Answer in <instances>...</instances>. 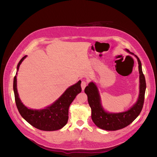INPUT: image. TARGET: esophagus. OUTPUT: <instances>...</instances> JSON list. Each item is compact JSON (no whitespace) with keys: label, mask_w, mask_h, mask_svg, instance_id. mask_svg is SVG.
Returning <instances> with one entry per match:
<instances>
[{"label":"esophagus","mask_w":157,"mask_h":157,"mask_svg":"<svg viewBox=\"0 0 157 157\" xmlns=\"http://www.w3.org/2000/svg\"><path fill=\"white\" fill-rule=\"evenodd\" d=\"M88 83V81L87 80H82V82H81V87H82V89L84 90L85 88V87H86L87 86V84Z\"/></svg>","instance_id":"1"}]
</instances>
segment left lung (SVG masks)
<instances>
[{"label":"left lung","mask_w":157,"mask_h":157,"mask_svg":"<svg viewBox=\"0 0 157 157\" xmlns=\"http://www.w3.org/2000/svg\"><path fill=\"white\" fill-rule=\"evenodd\" d=\"M128 52H130L128 50ZM131 53V52H130ZM133 54V53H132ZM139 64L140 96L138 100L129 110L120 113H107L103 109L98 88L94 82H90L84 89L87 94L88 101L92 109V119L94 124L103 130L115 131L122 129L130 124L140 114L144 106L146 82L141 69V63L138 57L136 56Z\"/></svg>","instance_id":"left-lung-1"}]
</instances>
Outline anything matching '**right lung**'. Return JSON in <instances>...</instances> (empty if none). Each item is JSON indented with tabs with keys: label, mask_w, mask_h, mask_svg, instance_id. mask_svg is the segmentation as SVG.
Here are the masks:
<instances>
[{
	"label": "right lung",
	"mask_w": 157,
	"mask_h": 157,
	"mask_svg": "<svg viewBox=\"0 0 157 157\" xmlns=\"http://www.w3.org/2000/svg\"><path fill=\"white\" fill-rule=\"evenodd\" d=\"M26 58L25 56L19 62L17 70ZM81 81H79L66 90L58 100L52 105L40 110L27 108L20 99L17 90L16 76L13 78V92L17 108L21 117L35 128L44 131L58 130L63 128L68 121L69 107L77 95L81 92Z\"/></svg>",
	"instance_id": "add662e5"
}]
</instances>
